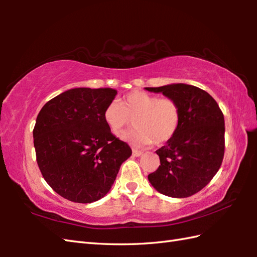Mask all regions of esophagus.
I'll list each match as a JSON object with an SVG mask.
<instances>
[{
    "instance_id": "1",
    "label": "esophagus",
    "mask_w": 257,
    "mask_h": 257,
    "mask_svg": "<svg viewBox=\"0 0 257 257\" xmlns=\"http://www.w3.org/2000/svg\"><path fill=\"white\" fill-rule=\"evenodd\" d=\"M141 155H143V151L137 150V149H133V156L134 157H140Z\"/></svg>"
}]
</instances>
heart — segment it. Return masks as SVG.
I'll list each match as a JSON object with an SVG mask.
<instances>
[{
    "label": "heart",
    "mask_w": 257,
    "mask_h": 257,
    "mask_svg": "<svg viewBox=\"0 0 257 257\" xmlns=\"http://www.w3.org/2000/svg\"><path fill=\"white\" fill-rule=\"evenodd\" d=\"M135 118V129L122 139L135 146L163 145L177 134L181 112L178 102L170 97H158L136 90L125 95L121 103L112 100L103 110V120L110 132L119 136Z\"/></svg>",
    "instance_id": "1"
}]
</instances>
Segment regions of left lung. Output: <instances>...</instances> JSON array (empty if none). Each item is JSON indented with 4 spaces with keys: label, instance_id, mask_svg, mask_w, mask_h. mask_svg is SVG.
<instances>
[{
    "label": "left lung",
    "instance_id": "left-lung-1",
    "mask_svg": "<svg viewBox=\"0 0 257 257\" xmlns=\"http://www.w3.org/2000/svg\"><path fill=\"white\" fill-rule=\"evenodd\" d=\"M178 102L181 119L177 134L156 152L160 166L148 176L158 192L188 198L209 183L224 157V116L210 94L187 84L146 87Z\"/></svg>",
    "mask_w": 257,
    "mask_h": 257
}]
</instances>
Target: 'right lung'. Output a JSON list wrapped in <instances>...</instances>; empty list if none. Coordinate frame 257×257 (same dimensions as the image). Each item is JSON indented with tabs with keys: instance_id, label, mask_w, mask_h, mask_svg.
Here are the masks:
<instances>
[{
	"instance_id": "add662e5",
	"label": "right lung",
	"mask_w": 257,
	"mask_h": 257,
	"mask_svg": "<svg viewBox=\"0 0 257 257\" xmlns=\"http://www.w3.org/2000/svg\"><path fill=\"white\" fill-rule=\"evenodd\" d=\"M112 88H74L47 101L33 130L43 178L63 198L91 203L103 198L130 147L114 137L103 120Z\"/></svg>"
}]
</instances>
